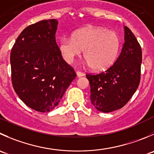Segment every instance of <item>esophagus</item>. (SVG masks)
<instances>
[{"instance_id":"esophagus-1","label":"esophagus","mask_w":154,"mask_h":154,"mask_svg":"<svg viewBox=\"0 0 154 154\" xmlns=\"http://www.w3.org/2000/svg\"><path fill=\"white\" fill-rule=\"evenodd\" d=\"M76 74H77V77H83V76L85 75V74L84 73H83V72H81V71H77V72H76Z\"/></svg>"}]
</instances>
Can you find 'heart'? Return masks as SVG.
<instances>
[{
    "instance_id": "heart-1",
    "label": "heart",
    "mask_w": 154,
    "mask_h": 154,
    "mask_svg": "<svg viewBox=\"0 0 154 154\" xmlns=\"http://www.w3.org/2000/svg\"><path fill=\"white\" fill-rule=\"evenodd\" d=\"M120 45V38L115 31L101 27L88 26L74 31L72 37H62L59 49L69 64L81 56L84 50L88 65L95 71H104L117 59Z\"/></svg>"
}]
</instances>
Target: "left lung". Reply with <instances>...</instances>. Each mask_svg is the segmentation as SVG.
Here are the masks:
<instances>
[{"label":"left lung","instance_id":"obj_1","mask_svg":"<svg viewBox=\"0 0 154 154\" xmlns=\"http://www.w3.org/2000/svg\"><path fill=\"white\" fill-rule=\"evenodd\" d=\"M125 43L120 56L104 72L86 74L90 84V99L95 108L109 113L122 108L138 87L142 52L133 33L124 27Z\"/></svg>","mask_w":154,"mask_h":154}]
</instances>
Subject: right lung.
Returning a JSON list of instances; mask_svg holds the SVG:
<instances>
[{"label": "right lung", "mask_w": 154, "mask_h": 154, "mask_svg": "<svg viewBox=\"0 0 154 154\" xmlns=\"http://www.w3.org/2000/svg\"><path fill=\"white\" fill-rule=\"evenodd\" d=\"M57 19L32 24L17 37L10 53L13 89L31 109L50 112L59 104L76 73L56 41Z\"/></svg>", "instance_id": "obj_1"}]
</instances>
